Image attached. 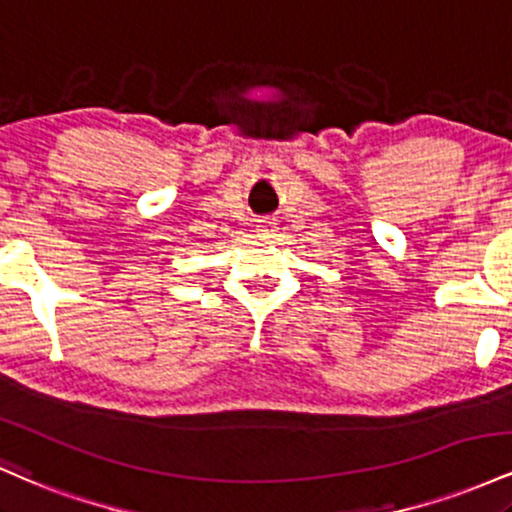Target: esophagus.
Instances as JSON below:
<instances>
[{
  "instance_id": "esophagus-1",
  "label": "esophagus",
  "mask_w": 512,
  "mask_h": 512,
  "mask_svg": "<svg viewBox=\"0 0 512 512\" xmlns=\"http://www.w3.org/2000/svg\"><path fill=\"white\" fill-rule=\"evenodd\" d=\"M257 238L260 240H274L276 238V223L272 219H264L260 221V226H257Z\"/></svg>"
}]
</instances>
